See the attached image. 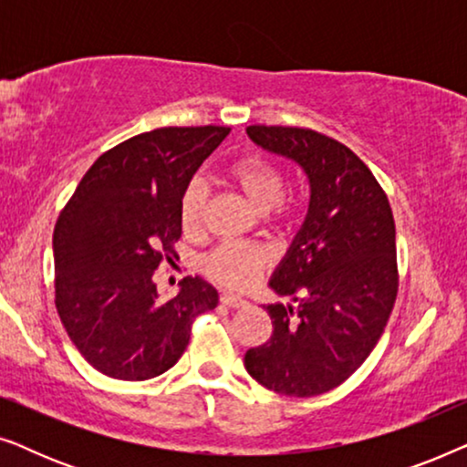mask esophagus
Wrapping results in <instances>:
<instances>
[{"label":"esophagus","instance_id":"34e87169","mask_svg":"<svg viewBox=\"0 0 467 467\" xmlns=\"http://www.w3.org/2000/svg\"><path fill=\"white\" fill-rule=\"evenodd\" d=\"M221 304L227 306V308H244L246 299H242L238 296H221Z\"/></svg>","mask_w":467,"mask_h":467}]
</instances>
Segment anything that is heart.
I'll use <instances>...</instances> for the list:
<instances>
[{"instance_id":"b5f03b06","label":"heart","mask_w":467,"mask_h":467,"mask_svg":"<svg viewBox=\"0 0 467 467\" xmlns=\"http://www.w3.org/2000/svg\"><path fill=\"white\" fill-rule=\"evenodd\" d=\"M227 181L240 191V195L251 203L254 213L265 214L274 225H289L293 203L285 200V174L272 159L264 155H244L227 168ZM208 191L202 181H191L181 200V221L187 234H195L202 227L206 213ZM267 254L264 248L253 244L216 246L202 261L203 272L216 285L227 289H244L264 270Z\"/></svg>"}]
</instances>
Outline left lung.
Here are the masks:
<instances>
[{
    "label": "left lung",
    "instance_id": "left-lung-1",
    "mask_svg": "<svg viewBox=\"0 0 467 467\" xmlns=\"http://www.w3.org/2000/svg\"><path fill=\"white\" fill-rule=\"evenodd\" d=\"M248 138L304 170L310 203L270 286L272 336L244 366L270 391L310 398L342 385L380 340L398 297L395 223L385 191L348 146L302 127L251 125Z\"/></svg>",
    "mask_w": 467,
    "mask_h": 467
}]
</instances>
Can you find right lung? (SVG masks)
<instances>
[{
	"label": "right lung",
	"instance_id": "add662e5",
	"mask_svg": "<svg viewBox=\"0 0 467 467\" xmlns=\"http://www.w3.org/2000/svg\"><path fill=\"white\" fill-rule=\"evenodd\" d=\"M229 127H161L95 161L53 234L55 304L69 340L98 372L149 380L181 359L193 318L219 293L200 276L159 302L152 274L176 257L181 200Z\"/></svg>",
	"mask_w": 467,
	"mask_h": 467
}]
</instances>
